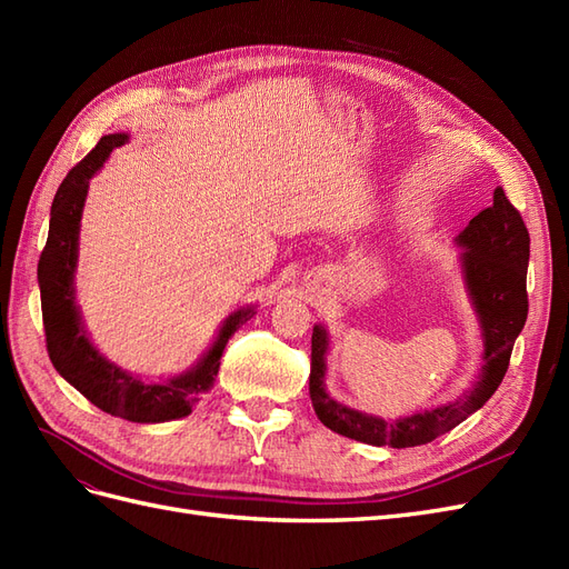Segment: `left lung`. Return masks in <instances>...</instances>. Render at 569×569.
I'll return each mask as SVG.
<instances>
[{"instance_id": "obj_1", "label": "left lung", "mask_w": 569, "mask_h": 569, "mask_svg": "<svg viewBox=\"0 0 569 569\" xmlns=\"http://www.w3.org/2000/svg\"><path fill=\"white\" fill-rule=\"evenodd\" d=\"M460 247V274L472 303L481 337V368L472 387L456 401L406 418L385 420L380 416L339 403L327 391V353L330 332L325 325L313 327L311 339V401L318 420L332 432L370 446L410 449L451 432L485 406L503 382L515 339L527 320V266L529 232L518 209L508 201L501 187L493 189V203L477 213L470 226L456 237Z\"/></svg>"}]
</instances>
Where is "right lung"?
<instances>
[{"instance_id":"obj_1","label":"right lung","mask_w":569,"mask_h":569,"mask_svg":"<svg viewBox=\"0 0 569 569\" xmlns=\"http://www.w3.org/2000/svg\"><path fill=\"white\" fill-rule=\"evenodd\" d=\"M126 142H130V132L101 137L97 147L71 168V173L57 189L49 213L47 244L38 263V282L47 351L57 372L109 416L153 425L187 418L201 401V396L211 391L222 351L239 327L251 320L256 306L237 308L222 320L211 347L201 353L192 368L180 375L159 377L157 382L142 380L140 375L116 366L94 347L76 301L80 220L90 180L104 168L111 151Z\"/></svg>"}]
</instances>
